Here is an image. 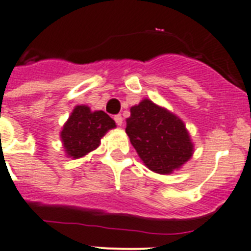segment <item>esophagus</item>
<instances>
[{"label":"esophagus","instance_id":"esophagus-1","mask_svg":"<svg viewBox=\"0 0 251 251\" xmlns=\"http://www.w3.org/2000/svg\"><path fill=\"white\" fill-rule=\"evenodd\" d=\"M114 121L115 123H117V126H122V124H123V118H122L121 114L114 115Z\"/></svg>","mask_w":251,"mask_h":251}]
</instances>
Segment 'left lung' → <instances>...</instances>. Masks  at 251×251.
<instances>
[{"label": "left lung", "instance_id": "8db88e82", "mask_svg": "<svg viewBox=\"0 0 251 251\" xmlns=\"http://www.w3.org/2000/svg\"><path fill=\"white\" fill-rule=\"evenodd\" d=\"M126 132L143 163L156 174H172L194 153L185 123L150 99L130 108Z\"/></svg>", "mask_w": 251, "mask_h": 251}]
</instances>
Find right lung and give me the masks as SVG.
<instances>
[{
  "mask_svg": "<svg viewBox=\"0 0 251 251\" xmlns=\"http://www.w3.org/2000/svg\"><path fill=\"white\" fill-rule=\"evenodd\" d=\"M112 128L115 122L103 110L92 112L89 106L76 105L60 133L66 154L84 157L99 147L101 137Z\"/></svg>",
  "mask_w": 251,
  "mask_h": 251,
  "instance_id": "1",
  "label": "right lung"
}]
</instances>
